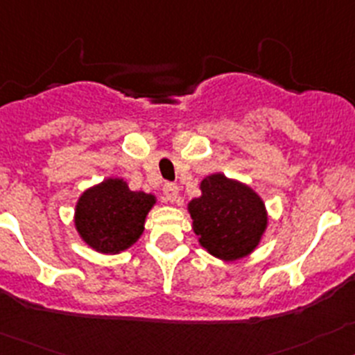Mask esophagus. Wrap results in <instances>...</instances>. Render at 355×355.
<instances>
[{
    "instance_id": "obj_1",
    "label": "esophagus",
    "mask_w": 355,
    "mask_h": 355,
    "mask_svg": "<svg viewBox=\"0 0 355 355\" xmlns=\"http://www.w3.org/2000/svg\"><path fill=\"white\" fill-rule=\"evenodd\" d=\"M164 195L168 202H175L178 195H180V188H178V184H174V183H165L164 184Z\"/></svg>"
}]
</instances>
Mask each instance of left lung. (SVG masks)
I'll return each mask as SVG.
<instances>
[{"mask_svg": "<svg viewBox=\"0 0 355 355\" xmlns=\"http://www.w3.org/2000/svg\"><path fill=\"white\" fill-rule=\"evenodd\" d=\"M200 191L202 195L188 204L200 246L227 262L250 255L268 227L262 199L250 187L220 172L204 178Z\"/></svg>", "mask_w": 355, "mask_h": 355, "instance_id": "1", "label": "left lung"}]
</instances>
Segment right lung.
<instances>
[{
  "label": "right lung",
  "instance_id": "add662e5",
  "mask_svg": "<svg viewBox=\"0 0 355 355\" xmlns=\"http://www.w3.org/2000/svg\"><path fill=\"white\" fill-rule=\"evenodd\" d=\"M155 202V195L132 191L126 181L109 178L79 197L76 229L91 248L114 255L142 236L146 216Z\"/></svg>",
  "mask_w": 355,
  "mask_h": 355
}]
</instances>
